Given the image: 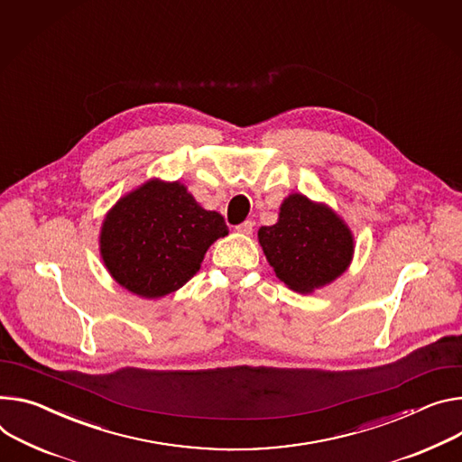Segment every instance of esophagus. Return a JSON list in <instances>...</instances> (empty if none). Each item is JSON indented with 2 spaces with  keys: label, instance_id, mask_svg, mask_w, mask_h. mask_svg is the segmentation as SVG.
I'll use <instances>...</instances> for the list:
<instances>
[{
  "label": "esophagus",
  "instance_id": "34e87169",
  "mask_svg": "<svg viewBox=\"0 0 462 462\" xmlns=\"http://www.w3.org/2000/svg\"><path fill=\"white\" fill-rule=\"evenodd\" d=\"M236 230H237L239 234H253V230H254V223H253V221H245V223L237 225V226H236Z\"/></svg>",
  "mask_w": 462,
  "mask_h": 462
}]
</instances>
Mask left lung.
<instances>
[{
    "label": "left lung",
    "mask_w": 462,
    "mask_h": 462,
    "mask_svg": "<svg viewBox=\"0 0 462 462\" xmlns=\"http://www.w3.org/2000/svg\"><path fill=\"white\" fill-rule=\"evenodd\" d=\"M258 239L276 276L299 292L339 278L354 256V236L345 221L302 193L282 202L278 223L262 226Z\"/></svg>",
    "instance_id": "1"
}]
</instances>
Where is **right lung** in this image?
<instances>
[{
	"instance_id": "add662e5",
	"label": "right lung",
	"mask_w": 462,
	"mask_h": 462,
	"mask_svg": "<svg viewBox=\"0 0 462 462\" xmlns=\"http://www.w3.org/2000/svg\"><path fill=\"white\" fill-rule=\"evenodd\" d=\"M226 234L223 216L200 208L184 184L152 179L106 214L101 258L121 287L160 299L191 280L209 245Z\"/></svg>"
}]
</instances>
